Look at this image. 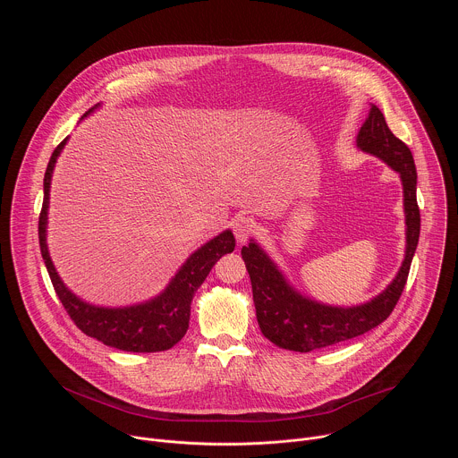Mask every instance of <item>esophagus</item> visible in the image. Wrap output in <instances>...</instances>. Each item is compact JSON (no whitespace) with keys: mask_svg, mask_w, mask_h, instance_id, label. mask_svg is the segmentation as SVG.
<instances>
[{"mask_svg":"<svg viewBox=\"0 0 458 458\" xmlns=\"http://www.w3.org/2000/svg\"><path fill=\"white\" fill-rule=\"evenodd\" d=\"M232 228H233V235H235L237 242L242 244V242H246L248 237L253 233L255 223H253V219L241 216V217H237V219L232 223Z\"/></svg>","mask_w":458,"mask_h":458,"instance_id":"esophagus-1","label":"esophagus"}]
</instances>
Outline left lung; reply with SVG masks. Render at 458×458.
<instances>
[{"instance_id":"1","label":"left lung","mask_w":458,"mask_h":458,"mask_svg":"<svg viewBox=\"0 0 458 458\" xmlns=\"http://www.w3.org/2000/svg\"><path fill=\"white\" fill-rule=\"evenodd\" d=\"M357 148L378 157L403 181L406 251L399 274L377 297L359 306H332L297 292L270 255L253 239L241 253L251 281L259 328L276 346L308 353L359 337L384 322L406 286L420 235L417 205V168L411 150L387 128L382 112L371 105L357 134Z\"/></svg>"}]
</instances>
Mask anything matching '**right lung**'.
<instances>
[{"mask_svg":"<svg viewBox=\"0 0 458 458\" xmlns=\"http://www.w3.org/2000/svg\"><path fill=\"white\" fill-rule=\"evenodd\" d=\"M99 105L90 108L83 117L92 114ZM81 117V119H83ZM69 138H64L57 148L52 152L47 165L43 179V207L39 214V248L45 260L47 272L54 284V290L67 310L71 318L78 328L89 337L98 339L99 343L117 348L123 352L134 353H154L170 350L177 344L186 330L190 320V304L193 293L205 283L207 276L214 268L217 260L225 253H232L235 248V237L232 230H225L201 248L195 250L184 265L172 277L168 286L145 302L132 306H96L80 299L61 281L55 272V267L50 259L47 246V223H48V199H50V182L55 161L61 150L67 145Z\"/></svg>","mask_w":458,"mask_h":458,"instance_id":"obj_1","label":"right lung"}]
</instances>
